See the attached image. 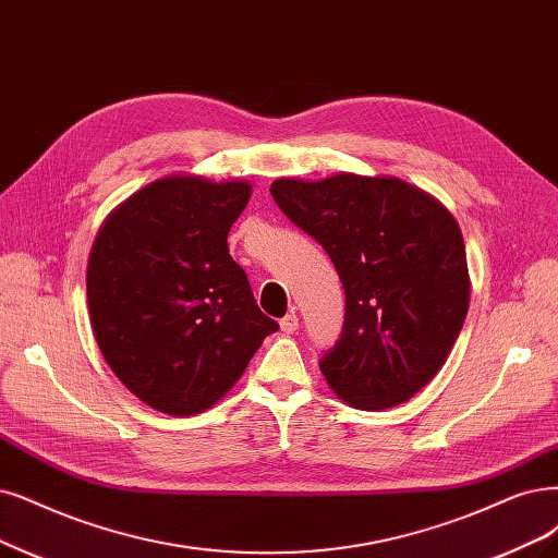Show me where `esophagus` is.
Masks as SVG:
<instances>
[{"label":"esophagus","instance_id":"34e87169","mask_svg":"<svg viewBox=\"0 0 558 558\" xmlns=\"http://www.w3.org/2000/svg\"><path fill=\"white\" fill-rule=\"evenodd\" d=\"M280 328H282V333H287V336H292L296 328H299V317L294 315V313H290V315H284L282 319H280Z\"/></svg>","mask_w":558,"mask_h":558}]
</instances>
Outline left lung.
Masks as SVG:
<instances>
[{
  "label": "left lung",
  "instance_id": "left-lung-1",
  "mask_svg": "<svg viewBox=\"0 0 558 558\" xmlns=\"http://www.w3.org/2000/svg\"><path fill=\"white\" fill-rule=\"evenodd\" d=\"M271 195L328 253L344 287L342 333L319 361L328 386L369 411L414 398L446 363L469 311L456 218L393 177L278 179Z\"/></svg>",
  "mask_w": 558,
  "mask_h": 558
}]
</instances>
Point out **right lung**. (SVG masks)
Returning <instances> with one entry per match:
<instances>
[{
    "instance_id": "add662e5",
    "label": "right lung",
    "mask_w": 558,
    "mask_h": 558,
    "mask_svg": "<svg viewBox=\"0 0 558 558\" xmlns=\"http://www.w3.org/2000/svg\"><path fill=\"white\" fill-rule=\"evenodd\" d=\"M251 183L165 177L100 227L87 266L96 342L133 396L162 414L209 409L278 322L227 247Z\"/></svg>"
}]
</instances>
